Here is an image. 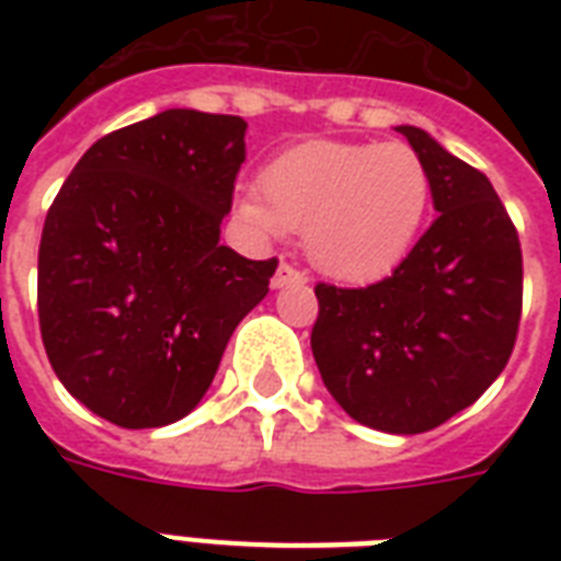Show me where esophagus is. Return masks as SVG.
<instances>
[{"instance_id": "obj_1", "label": "esophagus", "mask_w": 561, "mask_h": 561, "mask_svg": "<svg viewBox=\"0 0 561 561\" xmlns=\"http://www.w3.org/2000/svg\"><path fill=\"white\" fill-rule=\"evenodd\" d=\"M299 282H306V273H299L294 264L282 262L279 267H276V273H273V288H288V285H299Z\"/></svg>"}]
</instances>
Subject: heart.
Listing matches in <instances>:
<instances>
[{
  "label": "heart",
  "mask_w": 561,
  "mask_h": 561,
  "mask_svg": "<svg viewBox=\"0 0 561 561\" xmlns=\"http://www.w3.org/2000/svg\"><path fill=\"white\" fill-rule=\"evenodd\" d=\"M262 188L238 197V215L259 236L302 232L317 271L355 285L408 255L431 203L425 162L396 142L297 145L264 169Z\"/></svg>",
  "instance_id": "1"
}]
</instances>
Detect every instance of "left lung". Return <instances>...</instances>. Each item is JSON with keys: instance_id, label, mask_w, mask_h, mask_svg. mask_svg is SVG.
<instances>
[{"instance_id": "8db88e82", "label": "left lung", "mask_w": 561, "mask_h": 561, "mask_svg": "<svg viewBox=\"0 0 561 561\" xmlns=\"http://www.w3.org/2000/svg\"><path fill=\"white\" fill-rule=\"evenodd\" d=\"M396 130L425 162L439 215L387 279L317 285L311 352L355 422L422 434L504 373L522 320V244L486 174L422 127Z\"/></svg>"}]
</instances>
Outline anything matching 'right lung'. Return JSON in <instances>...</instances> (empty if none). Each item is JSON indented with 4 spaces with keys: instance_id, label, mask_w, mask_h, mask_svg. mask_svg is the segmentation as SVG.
I'll return each mask as SVG.
<instances>
[{
    "instance_id": "1",
    "label": "right lung",
    "mask_w": 561,
    "mask_h": 561,
    "mask_svg": "<svg viewBox=\"0 0 561 561\" xmlns=\"http://www.w3.org/2000/svg\"><path fill=\"white\" fill-rule=\"evenodd\" d=\"M247 122L201 110L101 136L46 215L37 259L43 346L66 390L118 427L192 413L276 259L220 244Z\"/></svg>"
}]
</instances>
